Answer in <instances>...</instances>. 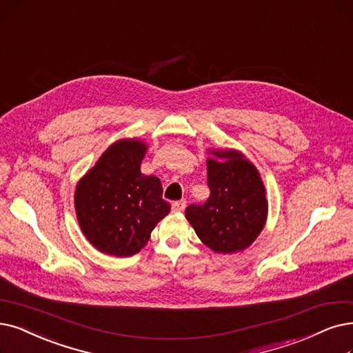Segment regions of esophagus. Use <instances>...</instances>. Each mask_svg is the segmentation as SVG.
<instances>
[{"mask_svg":"<svg viewBox=\"0 0 353 353\" xmlns=\"http://www.w3.org/2000/svg\"><path fill=\"white\" fill-rule=\"evenodd\" d=\"M185 205H187L185 200H178V201L172 203V210L178 211V213H181V211L185 210Z\"/></svg>","mask_w":353,"mask_h":353,"instance_id":"obj_1","label":"esophagus"}]
</instances>
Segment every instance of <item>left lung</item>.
<instances>
[{"label":"left lung","mask_w":353,"mask_h":353,"mask_svg":"<svg viewBox=\"0 0 353 353\" xmlns=\"http://www.w3.org/2000/svg\"><path fill=\"white\" fill-rule=\"evenodd\" d=\"M207 161L210 196L191 204L185 216L201 242L217 253L243 250L255 241L266 220L262 179L249 161L234 150L213 152Z\"/></svg>","instance_id":"1"}]
</instances>
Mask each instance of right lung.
Here are the masks:
<instances>
[{
    "mask_svg": "<svg viewBox=\"0 0 353 353\" xmlns=\"http://www.w3.org/2000/svg\"><path fill=\"white\" fill-rule=\"evenodd\" d=\"M146 145L120 140L110 146L75 192V210L90 243L112 256L142 249L171 204L162 199L161 179L140 172Z\"/></svg>",
    "mask_w": 353,
    "mask_h": 353,
    "instance_id": "right-lung-1",
    "label": "right lung"
}]
</instances>
